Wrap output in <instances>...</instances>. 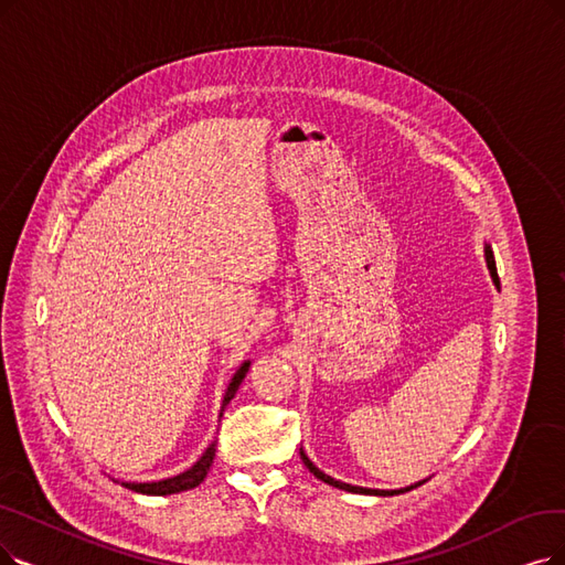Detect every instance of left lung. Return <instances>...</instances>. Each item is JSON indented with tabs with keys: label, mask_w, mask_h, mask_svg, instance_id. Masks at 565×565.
<instances>
[{
	"label": "left lung",
	"mask_w": 565,
	"mask_h": 565,
	"mask_svg": "<svg viewBox=\"0 0 565 565\" xmlns=\"http://www.w3.org/2000/svg\"><path fill=\"white\" fill-rule=\"evenodd\" d=\"M484 255H487V264H489V270H491V278H493V282L495 285H501V280H499V274H495V259H493V253H491V247L487 245V250H484ZM301 459H303V463H306V468L312 472L315 478H320L322 482H327V484H331V487H338V489H345V491H352V493H371V495H394V493H403V491H411L413 487H408V489H396V491H385V489H364V487H352V484H345V482H338V480H333V478H329V476H324V472L320 470V468H315L312 466V461L301 452ZM422 484V482H419ZM417 487V484H415Z\"/></svg>",
	"instance_id": "8db88e82"
}]
</instances>
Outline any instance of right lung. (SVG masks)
I'll list each match as a JSON object with an SVG mask.
<instances>
[{"mask_svg": "<svg viewBox=\"0 0 565 565\" xmlns=\"http://www.w3.org/2000/svg\"><path fill=\"white\" fill-rule=\"evenodd\" d=\"M247 369H250V364H243V366L236 371L234 380L230 382L227 394H224V401H222V413H224V408H227V403L234 398V394L238 392V387H241V382H243ZM222 413H220V417H222ZM213 457H215V443L206 449L204 457H201L190 470L180 472V476H175V478H169V480H162V482H143V484H139V482H122V487H127V489H131V491H137V493H150V495H167V493L185 491V489H192V487L204 482V478L209 476V470H211Z\"/></svg>", "mask_w": 565, "mask_h": 565, "instance_id": "obj_1", "label": "right lung"}]
</instances>
